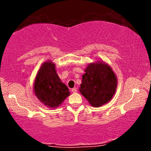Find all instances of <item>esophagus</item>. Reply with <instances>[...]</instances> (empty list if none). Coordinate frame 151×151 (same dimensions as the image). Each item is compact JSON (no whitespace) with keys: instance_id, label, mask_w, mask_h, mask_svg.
<instances>
[{"instance_id":"34e87169","label":"esophagus","mask_w":151,"mask_h":151,"mask_svg":"<svg viewBox=\"0 0 151 151\" xmlns=\"http://www.w3.org/2000/svg\"><path fill=\"white\" fill-rule=\"evenodd\" d=\"M77 91V89L76 88H74V89H72V93H76Z\"/></svg>"}]
</instances>
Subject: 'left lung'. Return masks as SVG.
I'll list each match as a JSON object with an SVG mask.
<instances>
[{
  "label": "left lung",
  "instance_id": "left-lung-1",
  "mask_svg": "<svg viewBox=\"0 0 151 151\" xmlns=\"http://www.w3.org/2000/svg\"><path fill=\"white\" fill-rule=\"evenodd\" d=\"M80 92L93 107H100L111 100L118 79L111 67L103 60L91 62L84 70Z\"/></svg>",
  "mask_w": 151,
  "mask_h": 151
}]
</instances>
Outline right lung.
I'll use <instances>...</instances> for the list:
<instances>
[{
	"label": "right lung",
	"instance_id": "1",
	"mask_svg": "<svg viewBox=\"0 0 151 151\" xmlns=\"http://www.w3.org/2000/svg\"><path fill=\"white\" fill-rule=\"evenodd\" d=\"M33 91L38 99L46 106L56 109L70 96L67 86L57 73L55 64L47 60L41 65L35 79Z\"/></svg>",
	"mask_w": 151,
	"mask_h": 151
}]
</instances>
